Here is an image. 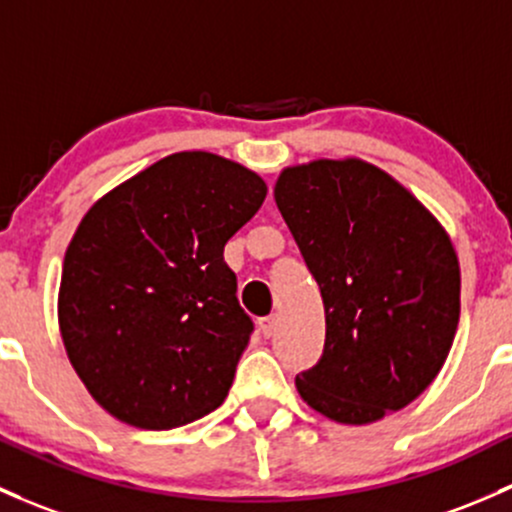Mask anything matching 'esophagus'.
Instances as JSON below:
<instances>
[{
    "label": "esophagus",
    "instance_id": "esophagus-1",
    "mask_svg": "<svg viewBox=\"0 0 512 512\" xmlns=\"http://www.w3.org/2000/svg\"><path fill=\"white\" fill-rule=\"evenodd\" d=\"M257 324H260V331L265 333L267 338H270L272 333H274V326H277V319H274V316H262V319L257 321Z\"/></svg>",
    "mask_w": 512,
    "mask_h": 512
}]
</instances>
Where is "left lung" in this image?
Masks as SVG:
<instances>
[{
	"label": "left lung",
	"instance_id": "left-lung-1",
	"mask_svg": "<svg viewBox=\"0 0 512 512\" xmlns=\"http://www.w3.org/2000/svg\"><path fill=\"white\" fill-rule=\"evenodd\" d=\"M274 201L326 306L301 400L338 424H373L417 400L454 343L459 257L432 211L358 157L284 166Z\"/></svg>",
	"mask_w": 512,
	"mask_h": 512
}]
</instances>
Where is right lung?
Wrapping results in <instances>:
<instances>
[{
  "instance_id": "right-lung-1",
  "label": "right lung",
  "mask_w": 512,
  "mask_h": 512,
  "mask_svg": "<svg viewBox=\"0 0 512 512\" xmlns=\"http://www.w3.org/2000/svg\"><path fill=\"white\" fill-rule=\"evenodd\" d=\"M262 176L176 152L90 206L66 250L58 328L93 400L137 429L223 405L252 321L223 247L260 211Z\"/></svg>"
}]
</instances>
